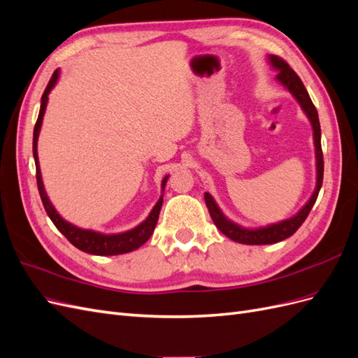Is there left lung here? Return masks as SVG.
<instances>
[{
	"label": "left lung",
	"instance_id": "obj_1",
	"mask_svg": "<svg viewBox=\"0 0 358 358\" xmlns=\"http://www.w3.org/2000/svg\"><path fill=\"white\" fill-rule=\"evenodd\" d=\"M268 66L272 67L276 74V80L284 86V88L294 96V100L300 104V109L303 113L306 115L309 119V122L312 125V136H313V146H315V167H317V183H315V189H313L312 196L309 200L303 204V208L296 213L292 215L288 220H282L279 222L268 224L264 227H257V229H248V227L236 224L230 218H227L218 203L215 201V199L210 196L209 192H204V201L206 206H208L209 213L212 216V220L215 225L218 227L220 231L225 234L227 237H230L231 241L237 243H243V245H272L278 243L280 241H285L287 237L294 234L299 227L305 222L308 218V215L310 209L313 208V204L317 201L318 192L322 185V175H324V161H322V149H321V127H320V119H318V112L313 106L310 96L305 88V85L300 80L299 76L294 73V70H291L288 64L280 59L275 55H268L267 57Z\"/></svg>",
	"mask_w": 358,
	"mask_h": 358
}]
</instances>
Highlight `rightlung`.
Instances as JSON below:
<instances>
[{
	"mask_svg": "<svg viewBox=\"0 0 358 358\" xmlns=\"http://www.w3.org/2000/svg\"><path fill=\"white\" fill-rule=\"evenodd\" d=\"M59 74L61 70L57 69L55 73L52 74V79L49 82V85L46 86L45 92L41 95V106H40V112H38V117L37 122L34 127V137H32V155H34V161H36V170H37V187H38V192L40 197L43 201V206L49 215V218L52 220V222L55 224L57 229L67 237L71 245H74L80 251L86 252V254H92V255H119V254H127L131 252L134 249L142 246L145 242L149 241V237L152 236L155 225L158 221L159 216V210L162 206V196H164V188L169 176H166L161 182V197L158 199V201L155 203V206L150 210V213L148 215V218L145 221L140 222L138 225H136L134 229L127 230L122 233H101V231H95V230H90V229H80V227L74 225L71 222H69L67 220H64L62 216L58 213V210L55 209V206L52 204L50 199L48 197V192L45 189V183H43L41 179V170H40V162H38V152H37V143H38V134L41 129V124H43V117H45V112L48 107V101H49V94L50 91L55 88V85L59 80Z\"/></svg>",
	"mask_w": 358,
	"mask_h": 358,
	"instance_id": "obj_1",
	"label": "right lung"
}]
</instances>
